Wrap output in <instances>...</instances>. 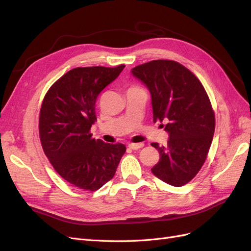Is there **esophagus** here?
<instances>
[{"label":"esophagus","instance_id":"34e87169","mask_svg":"<svg viewBox=\"0 0 251 251\" xmlns=\"http://www.w3.org/2000/svg\"><path fill=\"white\" fill-rule=\"evenodd\" d=\"M144 146L143 143H130L128 144V148L131 150H139Z\"/></svg>","mask_w":251,"mask_h":251}]
</instances>
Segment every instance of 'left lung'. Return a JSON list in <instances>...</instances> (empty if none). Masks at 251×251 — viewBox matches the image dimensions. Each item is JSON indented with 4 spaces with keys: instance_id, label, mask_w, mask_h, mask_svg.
<instances>
[{
    "instance_id": "8db88e82",
    "label": "left lung",
    "mask_w": 251,
    "mask_h": 251,
    "mask_svg": "<svg viewBox=\"0 0 251 251\" xmlns=\"http://www.w3.org/2000/svg\"><path fill=\"white\" fill-rule=\"evenodd\" d=\"M131 73L150 91L154 123L166 121V147L151 143L160 159L151 169L173 186L191 181L207 157L215 133V114L200 80L174 60L157 59L133 68Z\"/></svg>"
}]
</instances>
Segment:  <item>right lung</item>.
<instances>
[{
	"instance_id": "obj_1",
	"label": "right lung",
	"mask_w": 251,
	"mask_h": 251,
	"mask_svg": "<svg viewBox=\"0 0 251 251\" xmlns=\"http://www.w3.org/2000/svg\"><path fill=\"white\" fill-rule=\"evenodd\" d=\"M124 68H75L53 83L44 98L40 113L43 150L59 176L78 188L93 192L103 186L114 177L126 151L125 144L96 140L90 133L98 95Z\"/></svg>"
}]
</instances>
